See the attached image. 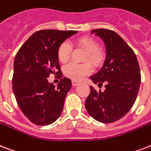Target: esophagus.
Returning <instances> with one entry per match:
<instances>
[{
  "label": "esophagus",
  "instance_id": "1",
  "mask_svg": "<svg viewBox=\"0 0 151 151\" xmlns=\"http://www.w3.org/2000/svg\"><path fill=\"white\" fill-rule=\"evenodd\" d=\"M80 84V82H78V81H72V85H73V86H78Z\"/></svg>",
  "mask_w": 151,
  "mask_h": 151
}]
</instances>
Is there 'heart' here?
<instances>
[{
    "instance_id": "obj_1",
    "label": "heart",
    "mask_w": 151,
    "mask_h": 151,
    "mask_svg": "<svg viewBox=\"0 0 151 151\" xmlns=\"http://www.w3.org/2000/svg\"><path fill=\"white\" fill-rule=\"evenodd\" d=\"M76 44L83 48L87 55L86 60H88L93 64H98L101 60V54L98 50L99 45L96 41L88 36H83L77 40ZM72 47L66 41L61 43L57 50V57L62 63H65L70 58ZM93 69L89 63H70L64 67L63 72L68 78L74 81L82 80L86 76L92 73Z\"/></svg>"
}]
</instances>
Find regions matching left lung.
<instances>
[{"label": "left lung", "mask_w": 151, "mask_h": 151, "mask_svg": "<svg viewBox=\"0 0 151 151\" xmlns=\"http://www.w3.org/2000/svg\"><path fill=\"white\" fill-rule=\"evenodd\" d=\"M103 40L106 57L101 69L91 76L93 83L105 89L97 92L90 86L86 109L93 119L101 123H113L124 116L133 106L139 93L141 74L136 55L116 32L109 29H95Z\"/></svg>", "instance_id": "left-lung-1"}]
</instances>
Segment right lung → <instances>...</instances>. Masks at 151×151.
Wrapping results in <instances>:
<instances>
[{
    "instance_id": "obj_1",
    "label": "right lung",
    "mask_w": 151,
    "mask_h": 151,
    "mask_svg": "<svg viewBox=\"0 0 151 151\" xmlns=\"http://www.w3.org/2000/svg\"><path fill=\"white\" fill-rule=\"evenodd\" d=\"M76 31L41 30L35 32L16 55L12 89L19 109L33 124L46 126L56 121L72 86L63 78L57 57L58 46ZM50 74L61 78L57 87L48 82Z\"/></svg>"
}]
</instances>
